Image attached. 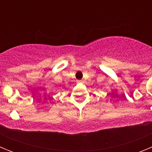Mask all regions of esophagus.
I'll use <instances>...</instances> for the list:
<instances>
[{"mask_svg": "<svg viewBox=\"0 0 152 152\" xmlns=\"http://www.w3.org/2000/svg\"><path fill=\"white\" fill-rule=\"evenodd\" d=\"M77 82L82 83V82H83V80H77Z\"/></svg>", "mask_w": 152, "mask_h": 152, "instance_id": "1", "label": "esophagus"}]
</instances>
